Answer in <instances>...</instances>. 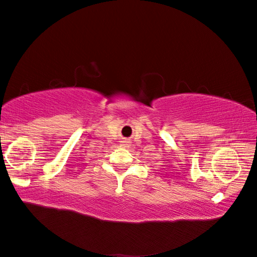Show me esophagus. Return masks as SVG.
Segmentation results:
<instances>
[{
    "mask_svg": "<svg viewBox=\"0 0 257 257\" xmlns=\"http://www.w3.org/2000/svg\"><path fill=\"white\" fill-rule=\"evenodd\" d=\"M122 144H123V146H127V144H129V141L128 140H123V141H122Z\"/></svg>",
    "mask_w": 257,
    "mask_h": 257,
    "instance_id": "esophagus-1",
    "label": "esophagus"
}]
</instances>
